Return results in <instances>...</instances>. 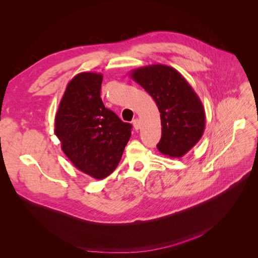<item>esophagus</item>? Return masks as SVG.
I'll return each instance as SVG.
<instances>
[{"label": "esophagus", "instance_id": "34e87169", "mask_svg": "<svg viewBox=\"0 0 258 258\" xmlns=\"http://www.w3.org/2000/svg\"><path fill=\"white\" fill-rule=\"evenodd\" d=\"M133 125H134V128L136 131H138L140 128V120L138 118H136L133 120Z\"/></svg>", "mask_w": 258, "mask_h": 258}]
</instances>
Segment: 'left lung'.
Here are the masks:
<instances>
[{
	"label": "left lung",
	"instance_id": "obj_1",
	"mask_svg": "<svg viewBox=\"0 0 258 258\" xmlns=\"http://www.w3.org/2000/svg\"><path fill=\"white\" fill-rule=\"evenodd\" d=\"M131 78L153 98L161 113L159 151L170 158L183 157L205 128L204 107L197 93L176 70L163 64L136 68Z\"/></svg>",
	"mask_w": 258,
	"mask_h": 258
}]
</instances>
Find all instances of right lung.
I'll use <instances>...</instances> for the list:
<instances>
[{"mask_svg":"<svg viewBox=\"0 0 258 258\" xmlns=\"http://www.w3.org/2000/svg\"><path fill=\"white\" fill-rule=\"evenodd\" d=\"M101 82V74L75 76L55 116V135L65 156L95 179L109 176L116 169L132 135V124L105 107Z\"/></svg>","mask_w":258,"mask_h":258,"instance_id":"obj_1","label":"right lung"}]
</instances>
